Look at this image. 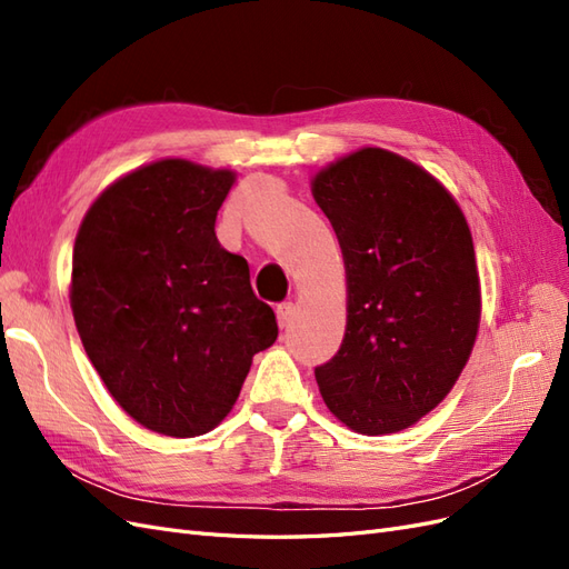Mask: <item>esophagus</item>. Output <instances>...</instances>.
<instances>
[{
	"label": "esophagus",
	"mask_w": 569,
	"mask_h": 569,
	"mask_svg": "<svg viewBox=\"0 0 569 569\" xmlns=\"http://www.w3.org/2000/svg\"><path fill=\"white\" fill-rule=\"evenodd\" d=\"M274 313H278V322H280V327L284 330V327H289L291 318H295V303L284 301V303H280L278 308H274Z\"/></svg>",
	"instance_id": "34e87169"
}]
</instances>
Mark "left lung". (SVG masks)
Here are the masks:
<instances>
[{"label": "left lung", "instance_id": "obj_1", "mask_svg": "<svg viewBox=\"0 0 569 569\" xmlns=\"http://www.w3.org/2000/svg\"><path fill=\"white\" fill-rule=\"evenodd\" d=\"M311 192L347 268V332L316 368L322 401L358 435L401 432L446 399L472 353L470 226L432 173L380 147L320 168Z\"/></svg>", "mask_w": 569, "mask_h": 569}]
</instances>
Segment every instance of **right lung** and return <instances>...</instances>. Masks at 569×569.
Wrapping results in <instances>:
<instances>
[{"instance_id":"1","label":"right lung","mask_w":569,"mask_h":569,"mask_svg":"<svg viewBox=\"0 0 569 569\" xmlns=\"http://www.w3.org/2000/svg\"><path fill=\"white\" fill-rule=\"evenodd\" d=\"M230 168L159 159L111 182L73 247L71 308L113 401L157 435L187 439L226 420L258 351L278 339L249 263L220 247Z\"/></svg>"}]
</instances>
